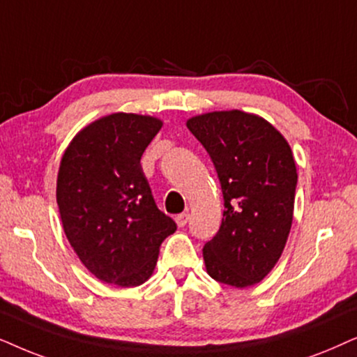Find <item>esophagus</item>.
Masks as SVG:
<instances>
[{"instance_id":"34e87169","label":"esophagus","mask_w":357,"mask_h":357,"mask_svg":"<svg viewBox=\"0 0 357 357\" xmlns=\"http://www.w3.org/2000/svg\"><path fill=\"white\" fill-rule=\"evenodd\" d=\"M188 222H189V213L188 212L176 215V223H178V227H184Z\"/></svg>"}]
</instances>
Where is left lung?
Returning <instances> with one entry per match:
<instances>
[{
	"label": "left lung",
	"mask_w": 357,
	"mask_h": 357,
	"mask_svg": "<svg viewBox=\"0 0 357 357\" xmlns=\"http://www.w3.org/2000/svg\"><path fill=\"white\" fill-rule=\"evenodd\" d=\"M186 126L215 166L225 206L202 250L207 273L227 286H253L281 258L291 231L297 186L291 146L263 117L236 109L191 117Z\"/></svg>",
	"instance_id": "8db88e82"
}]
</instances>
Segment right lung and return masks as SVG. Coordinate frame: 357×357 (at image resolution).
I'll return each mask as SVG.
<instances>
[{"label": "right lung", "instance_id": "add662e5", "mask_svg": "<svg viewBox=\"0 0 357 357\" xmlns=\"http://www.w3.org/2000/svg\"><path fill=\"white\" fill-rule=\"evenodd\" d=\"M163 122L116 112L79 130L61 156L56 204L71 248L99 281L144 284L176 223L156 207L140 158Z\"/></svg>", "mask_w": 357, "mask_h": 357}]
</instances>
